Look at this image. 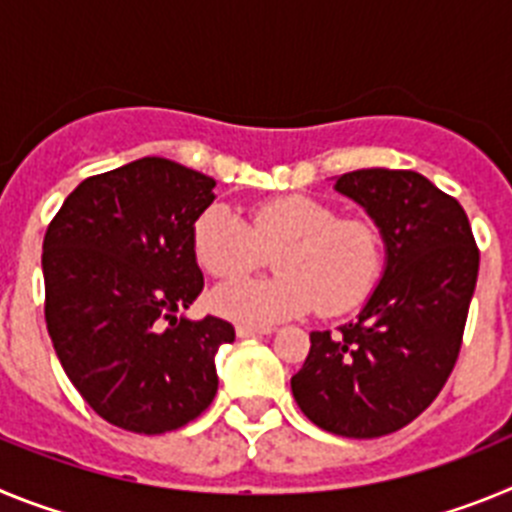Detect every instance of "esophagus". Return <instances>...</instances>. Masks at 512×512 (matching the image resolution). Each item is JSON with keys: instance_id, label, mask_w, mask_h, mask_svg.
Masks as SVG:
<instances>
[{"instance_id": "esophagus-1", "label": "esophagus", "mask_w": 512, "mask_h": 512, "mask_svg": "<svg viewBox=\"0 0 512 512\" xmlns=\"http://www.w3.org/2000/svg\"><path fill=\"white\" fill-rule=\"evenodd\" d=\"M235 333H238V338H253L266 336V333H271V328H264V325H235Z\"/></svg>"}]
</instances>
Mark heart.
<instances>
[{"label":"heart","instance_id":"b5f03b06","mask_svg":"<svg viewBox=\"0 0 512 512\" xmlns=\"http://www.w3.org/2000/svg\"><path fill=\"white\" fill-rule=\"evenodd\" d=\"M192 251L215 279L243 277L274 251L277 277L233 282L212 292V310L243 325L277 323L315 305L323 315H341L372 292L384 266L377 223L338 217L330 202L310 194L259 202L248 223L215 202L194 220Z\"/></svg>","mask_w":512,"mask_h":512}]
</instances>
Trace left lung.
Instances as JSON below:
<instances>
[{"mask_svg": "<svg viewBox=\"0 0 512 512\" xmlns=\"http://www.w3.org/2000/svg\"><path fill=\"white\" fill-rule=\"evenodd\" d=\"M336 189L382 230L387 266L356 323L312 330L292 395L323 431L379 438L418 418L454 372L479 248L464 207L418 171H348Z\"/></svg>", "mask_w": 512, "mask_h": 512, "instance_id": "1", "label": "left lung"}]
</instances>
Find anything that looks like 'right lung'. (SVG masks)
Instances as JSON below:
<instances>
[{"label": "right lung", "mask_w": 512, "mask_h": 512, "mask_svg": "<svg viewBox=\"0 0 512 512\" xmlns=\"http://www.w3.org/2000/svg\"><path fill=\"white\" fill-rule=\"evenodd\" d=\"M215 179L146 156L89 176L45 230V323L89 408L133 433H169L210 408L220 318L187 320L205 279L192 225Z\"/></svg>", "instance_id": "obj_1"}]
</instances>
